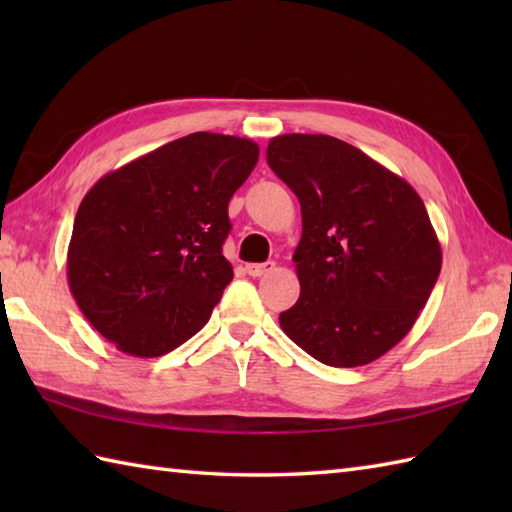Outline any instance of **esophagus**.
<instances>
[{"instance_id": "34e87169", "label": "esophagus", "mask_w": 512, "mask_h": 512, "mask_svg": "<svg viewBox=\"0 0 512 512\" xmlns=\"http://www.w3.org/2000/svg\"><path fill=\"white\" fill-rule=\"evenodd\" d=\"M270 270H275V262H266V264H248L246 266V273L250 277H262L266 273H270Z\"/></svg>"}]
</instances>
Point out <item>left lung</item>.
Here are the masks:
<instances>
[{"label":"left lung","mask_w":512,"mask_h":512,"mask_svg":"<svg viewBox=\"0 0 512 512\" xmlns=\"http://www.w3.org/2000/svg\"><path fill=\"white\" fill-rule=\"evenodd\" d=\"M266 160L301 204L299 301L279 325L332 367H361L405 339L436 286L442 248L416 189L325 134H284Z\"/></svg>","instance_id":"obj_1"}]
</instances>
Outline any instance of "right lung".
<instances>
[{"label": "right lung", "mask_w": 512, "mask_h": 512, "mask_svg": "<svg viewBox=\"0 0 512 512\" xmlns=\"http://www.w3.org/2000/svg\"><path fill=\"white\" fill-rule=\"evenodd\" d=\"M257 160L253 140L195 132L105 173L85 193L68 284L96 332L151 358L204 328L233 279L222 255L228 202Z\"/></svg>", "instance_id": "right-lung-1"}]
</instances>
